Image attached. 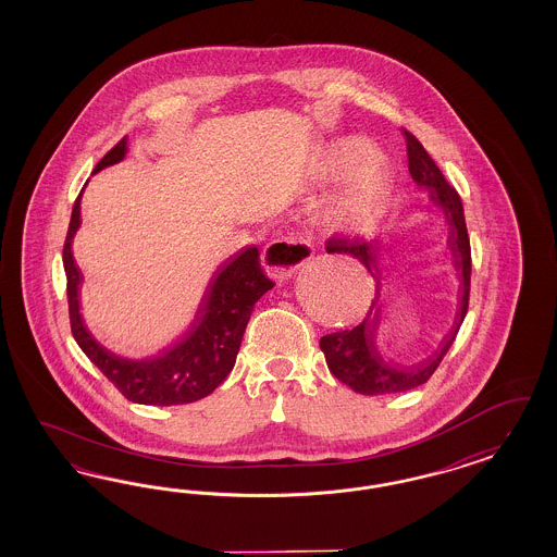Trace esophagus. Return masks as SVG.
<instances>
[{"label":"esophagus","mask_w":557,"mask_h":557,"mask_svg":"<svg viewBox=\"0 0 557 557\" xmlns=\"http://www.w3.org/2000/svg\"><path fill=\"white\" fill-rule=\"evenodd\" d=\"M310 257H312L310 240L304 238L300 233H287V235L271 240L261 255V261L273 277L286 280Z\"/></svg>","instance_id":"34e87169"}]
</instances>
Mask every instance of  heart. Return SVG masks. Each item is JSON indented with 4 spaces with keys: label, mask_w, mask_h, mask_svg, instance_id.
<instances>
[{
    "label": "heart",
    "mask_w": 557,
    "mask_h": 557,
    "mask_svg": "<svg viewBox=\"0 0 557 557\" xmlns=\"http://www.w3.org/2000/svg\"><path fill=\"white\" fill-rule=\"evenodd\" d=\"M351 166L355 169L331 206V216L341 228H363L382 212L392 177L386 161L361 140H343L324 154L329 175H343Z\"/></svg>",
    "instance_id": "b5f03b06"
}]
</instances>
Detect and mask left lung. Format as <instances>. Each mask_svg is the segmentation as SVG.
<instances>
[{
    "mask_svg": "<svg viewBox=\"0 0 557 557\" xmlns=\"http://www.w3.org/2000/svg\"><path fill=\"white\" fill-rule=\"evenodd\" d=\"M406 154H408V171L414 184L426 191L429 203L433 210L445 220L447 226V249L454 259L457 280H459V306H457L456 322L451 331L443 337L437 351L424 359L419 366L403 368L384 359L377 343V321H380V245L377 238L366 236L333 235L326 240V253L351 255L357 261L366 265L375 282V294L366 319L359 322L351 331H338L321 338V349L326 359V366L338 382L347 384L349 388L377 396V394H394L405 389L422 386L438 368L443 357L454 345L459 326L468 314L470 306V280H472V249L470 236L463 219V206L456 187L449 186L441 169L435 165L431 154L424 151L419 138L408 133L406 128Z\"/></svg>",
    "mask_w": 557,
    "mask_h": 557,
    "instance_id": "1",
    "label": "left lung"
}]
</instances>
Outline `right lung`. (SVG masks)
Returning a JSON list of instances; mask_svg holds the SVG:
<instances>
[{
	"mask_svg": "<svg viewBox=\"0 0 557 557\" xmlns=\"http://www.w3.org/2000/svg\"><path fill=\"white\" fill-rule=\"evenodd\" d=\"M124 154L126 136L101 157L96 171L119 163ZM79 198L82 196H77L71 212L67 238L63 245V268L67 275L71 333L82 351L124 398L136 405H187L212 394L235 368L236 354L255 302L273 287V282L261 268L259 249L251 245L220 265L203 294L196 322L180 343L154 359H124L106 351L89 335L79 314L82 271L71 253V240L82 222Z\"/></svg>",
	"mask_w": 557,
	"mask_h": 557,
	"instance_id": "obj_1",
	"label": "right lung"
}]
</instances>
